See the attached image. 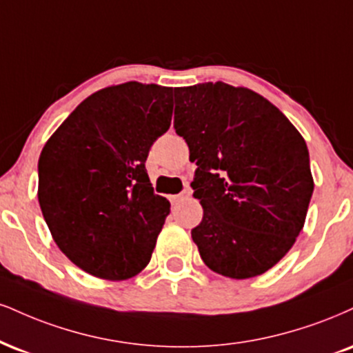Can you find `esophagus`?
Wrapping results in <instances>:
<instances>
[{
    "label": "esophagus",
    "mask_w": 353,
    "mask_h": 353,
    "mask_svg": "<svg viewBox=\"0 0 353 353\" xmlns=\"http://www.w3.org/2000/svg\"><path fill=\"white\" fill-rule=\"evenodd\" d=\"M189 195H190V189L188 188V189H184V190H182L181 194H177V195H172L171 199H172V202H179V201H182V199H188Z\"/></svg>",
    "instance_id": "34e87169"
}]
</instances>
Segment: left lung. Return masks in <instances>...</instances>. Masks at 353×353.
<instances>
[{"label": "left lung", "instance_id": "8db88e82", "mask_svg": "<svg viewBox=\"0 0 353 353\" xmlns=\"http://www.w3.org/2000/svg\"><path fill=\"white\" fill-rule=\"evenodd\" d=\"M174 99V128L197 164L190 188L203 217L190 233L201 258L227 278L263 274L304 227L314 190L304 138L248 88L207 82Z\"/></svg>", "mask_w": 353, "mask_h": 353}]
</instances>
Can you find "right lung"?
<instances>
[{"label":"right lung","mask_w":353,"mask_h":353,"mask_svg":"<svg viewBox=\"0 0 353 353\" xmlns=\"http://www.w3.org/2000/svg\"><path fill=\"white\" fill-rule=\"evenodd\" d=\"M171 118V87L126 82L85 99L46 143L39 205L80 270L120 281L150 263L171 203L154 194L144 163Z\"/></svg>","instance_id":"add662e5"}]
</instances>
